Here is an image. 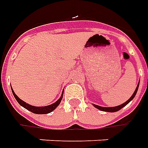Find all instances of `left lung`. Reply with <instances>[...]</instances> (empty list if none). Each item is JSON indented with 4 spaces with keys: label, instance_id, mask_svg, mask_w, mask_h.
Instances as JSON below:
<instances>
[{
    "label": "left lung",
    "instance_id": "8db88e82",
    "mask_svg": "<svg viewBox=\"0 0 148 148\" xmlns=\"http://www.w3.org/2000/svg\"><path fill=\"white\" fill-rule=\"evenodd\" d=\"M138 85H139V82H138V84L137 87H136V89H135V91L134 92V94L132 95V96L126 102H125L124 103H122V104H120V105H118V106H116V107H101V106H99V105H95V104H93L94 105V107H95L96 108H98L99 110H101V111H103V112H116V111H119L121 108H122L123 107H125L127 103H129L132 99L134 98V96L136 95V93H137L138 91Z\"/></svg>",
    "mask_w": 148,
    "mask_h": 148
}]
</instances>
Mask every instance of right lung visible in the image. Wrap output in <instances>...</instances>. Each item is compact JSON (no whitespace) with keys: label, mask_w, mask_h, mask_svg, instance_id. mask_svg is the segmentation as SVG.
<instances>
[{"label":"right lung","mask_w":148,"mask_h":148,"mask_svg":"<svg viewBox=\"0 0 148 148\" xmlns=\"http://www.w3.org/2000/svg\"><path fill=\"white\" fill-rule=\"evenodd\" d=\"M12 92H13V95L14 96L16 100L18 102V103L21 106H23V108L29 110L30 112H33V113H36V114H46V113H49V112L53 111L59 105V103H61L62 97H63V94H62L61 98L58 99L57 101H56L55 103H53V104H50V105H48V106H44V107H36V106H32V105L28 104L26 102H24L23 100H22L20 98H18V95L14 93V91L13 89H12Z\"/></svg>","instance_id":"right-lung-1"}]
</instances>
